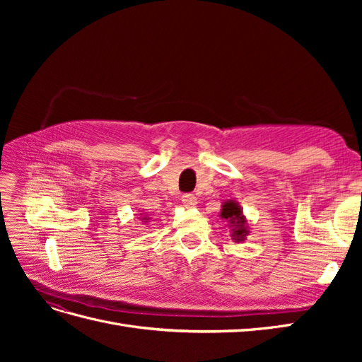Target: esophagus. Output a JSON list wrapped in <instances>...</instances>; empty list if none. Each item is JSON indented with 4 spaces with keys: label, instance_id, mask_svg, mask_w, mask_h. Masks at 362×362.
<instances>
[{
    "label": "esophagus",
    "instance_id": "1",
    "mask_svg": "<svg viewBox=\"0 0 362 362\" xmlns=\"http://www.w3.org/2000/svg\"><path fill=\"white\" fill-rule=\"evenodd\" d=\"M181 201H182V204H184V206H185V208H192V206H194L196 204H198V198H196V196H194V194H192V193H185V194H182Z\"/></svg>",
    "mask_w": 362,
    "mask_h": 362
}]
</instances>
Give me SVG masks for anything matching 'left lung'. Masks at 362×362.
Listing matches in <instances>:
<instances>
[{
	"label": "left lung",
	"instance_id": "left-lung-1",
	"mask_svg": "<svg viewBox=\"0 0 362 362\" xmlns=\"http://www.w3.org/2000/svg\"><path fill=\"white\" fill-rule=\"evenodd\" d=\"M221 217L229 223L231 228V237L235 243H242L246 240V235H249V226L247 221L243 214V210L240 208L238 202L229 199L225 201L222 205Z\"/></svg>",
	"mask_w": 362,
	"mask_h": 362
}]
</instances>
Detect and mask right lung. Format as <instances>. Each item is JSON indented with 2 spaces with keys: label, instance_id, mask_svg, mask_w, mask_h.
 I'll list each match as a JSON object with an SVG mask.
<instances>
[{
  "label": "right lung",
  "instance_id": "right-lung-1",
  "mask_svg": "<svg viewBox=\"0 0 362 362\" xmlns=\"http://www.w3.org/2000/svg\"><path fill=\"white\" fill-rule=\"evenodd\" d=\"M140 218H141V222H145V223H146V222H149V218H151V217H148V216H140Z\"/></svg>",
  "mask_w": 362,
  "mask_h": 362
}]
</instances>
